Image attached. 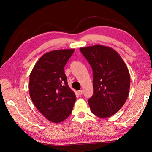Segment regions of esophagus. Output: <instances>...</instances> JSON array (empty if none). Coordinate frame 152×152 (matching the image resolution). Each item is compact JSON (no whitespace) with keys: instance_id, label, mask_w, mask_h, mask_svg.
Returning a JSON list of instances; mask_svg holds the SVG:
<instances>
[{"instance_id":"esophagus-1","label":"esophagus","mask_w":152,"mask_h":152,"mask_svg":"<svg viewBox=\"0 0 152 152\" xmlns=\"http://www.w3.org/2000/svg\"><path fill=\"white\" fill-rule=\"evenodd\" d=\"M78 93H79V95H81V94H82V93H83V91H82V90H79V91H78Z\"/></svg>"}]
</instances>
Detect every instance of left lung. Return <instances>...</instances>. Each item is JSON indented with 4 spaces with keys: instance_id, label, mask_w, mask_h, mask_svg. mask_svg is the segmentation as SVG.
Returning <instances> with one entry per match:
<instances>
[{
    "instance_id": "left-lung-1",
    "label": "left lung",
    "mask_w": 152,
    "mask_h": 152,
    "mask_svg": "<svg viewBox=\"0 0 152 152\" xmlns=\"http://www.w3.org/2000/svg\"><path fill=\"white\" fill-rule=\"evenodd\" d=\"M93 73V95L88 103L91 112L101 118L116 113L126 102L130 74L121 56L113 49L102 45L80 48Z\"/></svg>"
}]
</instances>
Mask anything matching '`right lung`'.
Instances as JSON below:
<instances>
[{"mask_svg": "<svg viewBox=\"0 0 152 152\" xmlns=\"http://www.w3.org/2000/svg\"><path fill=\"white\" fill-rule=\"evenodd\" d=\"M75 49L45 53L30 74L29 93L32 102L49 121L59 123L71 114L76 96L67 82L64 67Z\"/></svg>", "mask_w": 152, "mask_h": 152, "instance_id": "1", "label": "right lung"}]
</instances>
